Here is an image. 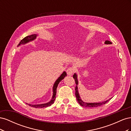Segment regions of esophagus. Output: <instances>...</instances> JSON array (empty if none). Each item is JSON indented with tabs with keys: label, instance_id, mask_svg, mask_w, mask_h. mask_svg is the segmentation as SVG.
I'll return each instance as SVG.
<instances>
[{
	"label": "esophagus",
	"instance_id": "obj_1",
	"mask_svg": "<svg viewBox=\"0 0 131 131\" xmlns=\"http://www.w3.org/2000/svg\"><path fill=\"white\" fill-rule=\"evenodd\" d=\"M67 73L68 75H72L74 73V69L73 68H69L67 70Z\"/></svg>",
	"mask_w": 131,
	"mask_h": 131
}]
</instances>
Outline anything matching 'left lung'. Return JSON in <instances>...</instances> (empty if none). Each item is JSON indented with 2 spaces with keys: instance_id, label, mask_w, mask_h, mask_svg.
<instances>
[{
  "instance_id": "left-lung-1",
  "label": "left lung",
  "mask_w": 131,
  "mask_h": 131,
  "mask_svg": "<svg viewBox=\"0 0 131 131\" xmlns=\"http://www.w3.org/2000/svg\"><path fill=\"white\" fill-rule=\"evenodd\" d=\"M105 44H112V42H110V41L108 40H106L105 41ZM73 78L74 79L75 81V84H77L76 87H75V96H76L77 100L78 102V103H79L80 105L82 106H85V107H89V108H93V107H97V106H99L102 105L103 104H105L106 102H108L109 100H110V98L109 100H107L106 101H104L102 102H99V103H86V102H84V101H82L81 100V99L80 97V95L79 94V92H78V79H77V75L76 73H75L73 75Z\"/></svg>"
}]
</instances>
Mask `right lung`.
<instances>
[{"label":"right lung","mask_w":131,"mask_h":131,"mask_svg":"<svg viewBox=\"0 0 131 131\" xmlns=\"http://www.w3.org/2000/svg\"><path fill=\"white\" fill-rule=\"evenodd\" d=\"M37 36V34H32L30 35H28V36H27L26 37L23 38L22 40H21V41L19 42V44L17 46H19V45H21V44H25V43L29 42V41H33L34 40V39H36V37ZM67 76V73L66 72H63V73L61 75V76L59 77L57 79V80L55 81L54 84L53 85V96L52 97V99H51V101L49 102H47L45 104H28L29 106L33 107V108H43V107H47V106H50V105H52L54 101L55 100V98H56V92H57V88L58 85L59 83V82L61 81L65 77Z\"/></svg>","instance_id":"1"}]
</instances>
